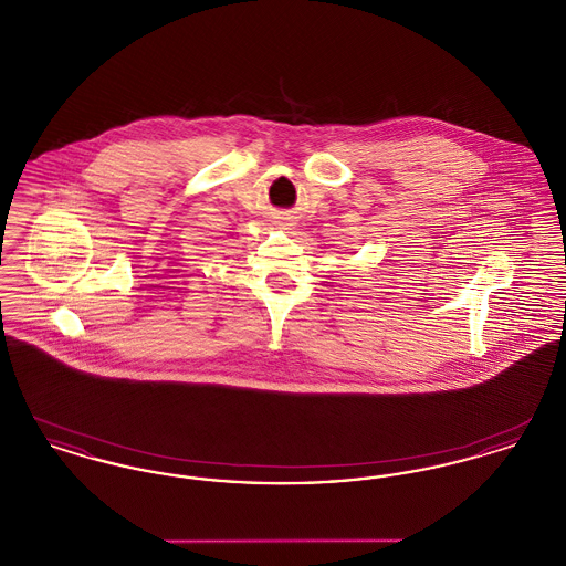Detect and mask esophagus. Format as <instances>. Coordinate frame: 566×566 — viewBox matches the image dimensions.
I'll use <instances>...</instances> for the list:
<instances>
[{
	"instance_id": "34e87169",
	"label": "esophagus",
	"mask_w": 566,
	"mask_h": 566,
	"mask_svg": "<svg viewBox=\"0 0 566 566\" xmlns=\"http://www.w3.org/2000/svg\"><path fill=\"white\" fill-rule=\"evenodd\" d=\"M275 229H293V222L291 218H284V216H277V220H273Z\"/></svg>"
}]
</instances>
